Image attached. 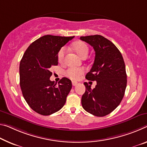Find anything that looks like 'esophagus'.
Instances as JSON below:
<instances>
[{"instance_id":"obj_1","label":"esophagus","mask_w":147,"mask_h":147,"mask_svg":"<svg viewBox=\"0 0 147 147\" xmlns=\"http://www.w3.org/2000/svg\"><path fill=\"white\" fill-rule=\"evenodd\" d=\"M72 84H73V86H75L78 84V82L76 81H72Z\"/></svg>"}]
</instances>
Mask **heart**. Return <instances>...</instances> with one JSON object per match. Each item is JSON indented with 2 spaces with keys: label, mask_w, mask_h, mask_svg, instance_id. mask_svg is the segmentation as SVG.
Segmentation results:
<instances>
[{
  "label": "heart",
  "mask_w": 147,
  "mask_h": 147,
  "mask_svg": "<svg viewBox=\"0 0 147 147\" xmlns=\"http://www.w3.org/2000/svg\"><path fill=\"white\" fill-rule=\"evenodd\" d=\"M73 48L76 53L81 57L87 56L88 53H89V48H88L87 44L82 41L76 42L73 44ZM65 53H66V48L65 47L60 49L59 52H58V61L61 63L64 61ZM84 72V69L82 68L70 67L66 71V74L70 78L73 79V80H77Z\"/></svg>",
  "instance_id": "heart-1"
}]
</instances>
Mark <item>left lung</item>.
Instances as JSON below:
<instances>
[{
  "label": "left lung",
  "mask_w": 147,
  "mask_h": 147,
  "mask_svg": "<svg viewBox=\"0 0 147 147\" xmlns=\"http://www.w3.org/2000/svg\"><path fill=\"white\" fill-rule=\"evenodd\" d=\"M80 39L95 50L94 64L86 78L97 82L94 89L87 82L84 83L86 92L82 105L88 113L102 117L115 110L124 97L127 85L124 61L115 44L103 36H81Z\"/></svg>",
  "instance_id": "left-lung-1"
}]
</instances>
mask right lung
<instances>
[{
	"instance_id": "obj_1",
	"label": "right lung",
	"mask_w": 147,
	"mask_h": 147,
	"mask_svg": "<svg viewBox=\"0 0 147 147\" xmlns=\"http://www.w3.org/2000/svg\"><path fill=\"white\" fill-rule=\"evenodd\" d=\"M74 36L44 35L25 51L20 65V87L29 107L41 115L59 111L66 102L72 82L63 77L58 82L50 80L51 67L58 64V52Z\"/></svg>"
}]
</instances>
